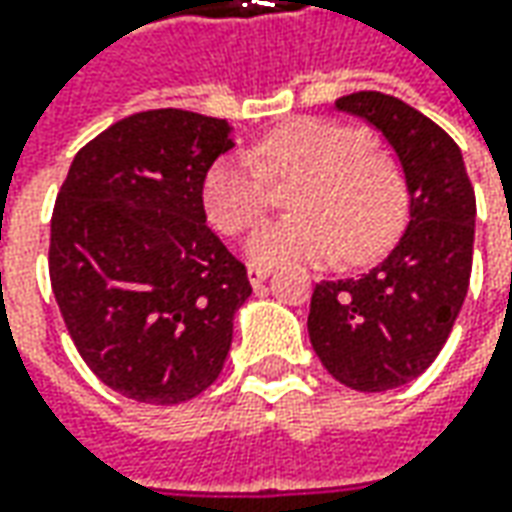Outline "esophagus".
Segmentation results:
<instances>
[{"label": "esophagus", "instance_id": "1", "mask_svg": "<svg viewBox=\"0 0 512 512\" xmlns=\"http://www.w3.org/2000/svg\"><path fill=\"white\" fill-rule=\"evenodd\" d=\"M267 276H270V267H265V265L247 267V279H250V285H262Z\"/></svg>", "mask_w": 512, "mask_h": 512}]
</instances>
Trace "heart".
Segmentation results:
<instances>
[{"label":"heart","mask_w":512,"mask_h":512,"mask_svg":"<svg viewBox=\"0 0 512 512\" xmlns=\"http://www.w3.org/2000/svg\"><path fill=\"white\" fill-rule=\"evenodd\" d=\"M302 179L290 210L299 216L259 227L247 253L259 265L333 262L362 265L399 242L410 213L402 168L373 150L362 128L302 116L267 130L250 153L219 159L207 170L202 199L207 219L239 236L273 207V182Z\"/></svg>","instance_id":"b5f03b06"}]
</instances>
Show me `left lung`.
<instances>
[{"label":"left lung","instance_id":"1","mask_svg":"<svg viewBox=\"0 0 512 512\" xmlns=\"http://www.w3.org/2000/svg\"><path fill=\"white\" fill-rule=\"evenodd\" d=\"M336 108L367 119L393 145L410 225L370 273L316 285L307 333L336 382L382 393L422 376L453 330L470 285L476 193L459 145L402 99L359 90Z\"/></svg>","mask_w":512,"mask_h":512}]
</instances>
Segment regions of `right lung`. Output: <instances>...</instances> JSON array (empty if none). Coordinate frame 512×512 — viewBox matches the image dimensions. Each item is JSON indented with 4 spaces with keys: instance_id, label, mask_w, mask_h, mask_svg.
Returning a JSON list of instances; mask_svg holds the SVG:
<instances>
[{
    "instance_id": "add662e5",
    "label": "right lung",
    "mask_w": 512,
    "mask_h": 512,
    "mask_svg": "<svg viewBox=\"0 0 512 512\" xmlns=\"http://www.w3.org/2000/svg\"><path fill=\"white\" fill-rule=\"evenodd\" d=\"M230 122L133 113L73 156L50 216V287L99 382L145 404L199 396L225 367L247 267L207 227L202 187Z\"/></svg>"
}]
</instances>
